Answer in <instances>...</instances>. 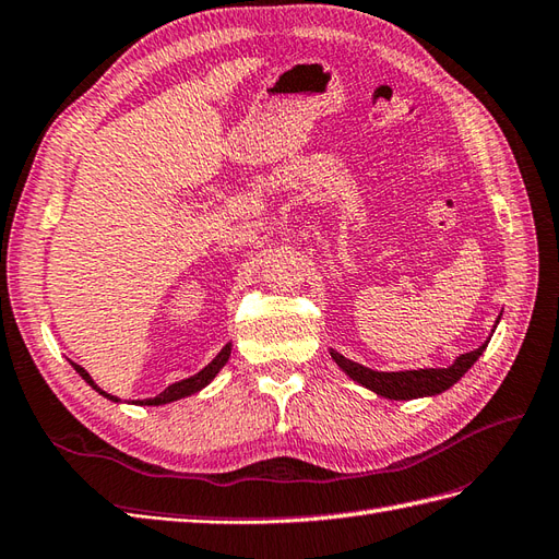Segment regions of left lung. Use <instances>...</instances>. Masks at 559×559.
<instances>
[{
	"instance_id": "left-lung-1",
	"label": "left lung",
	"mask_w": 559,
	"mask_h": 559,
	"mask_svg": "<svg viewBox=\"0 0 559 559\" xmlns=\"http://www.w3.org/2000/svg\"><path fill=\"white\" fill-rule=\"evenodd\" d=\"M500 322V318H498ZM498 328V325H495ZM492 328V332H495ZM492 337V334H490ZM490 337L483 342L476 352H468L454 358V364L448 368H418V370H373L368 366H361L352 361V358L342 356L337 349H330L332 361L337 364L346 376H349L354 382L364 384L366 390L376 392L384 400H394V402H406V400H418V396H436L442 394L444 390H450L452 384L464 378L466 370L474 366L480 354L486 352V346Z\"/></svg>"
}]
</instances>
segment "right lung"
<instances>
[{
	"label": "right lung",
	"instance_id": "right-lung-1",
	"mask_svg": "<svg viewBox=\"0 0 559 559\" xmlns=\"http://www.w3.org/2000/svg\"><path fill=\"white\" fill-rule=\"evenodd\" d=\"M229 356H231V342H227L225 346H222L219 354L213 358V361H210L205 368L198 370L195 376H191V378H183V380H179V382H171L167 390H163V392H159L157 396H151V400H135V402H131V404H135V406H163V404L179 402V400H183V396H191V394H195V392H201L203 388H207V384L217 378L219 370L227 366ZM69 364L73 366V370H76V373H79L85 382L91 384V388H93L95 392H100V394L105 396V400L115 402V404H121L119 396H115V394H109V392H105V390L97 388L95 380L91 378V373H88V370H85L83 366L73 364V361H69Z\"/></svg>",
	"mask_w": 559,
	"mask_h": 559
}]
</instances>
